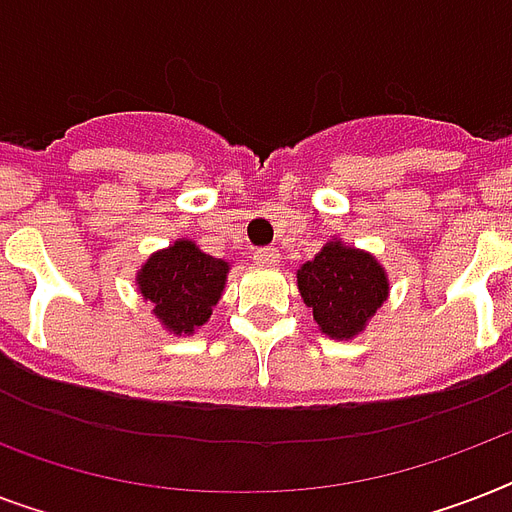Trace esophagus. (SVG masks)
Returning a JSON list of instances; mask_svg holds the SVG:
<instances>
[{
    "mask_svg": "<svg viewBox=\"0 0 512 512\" xmlns=\"http://www.w3.org/2000/svg\"><path fill=\"white\" fill-rule=\"evenodd\" d=\"M255 260L263 265H276L281 260V255L276 247H260L255 249Z\"/></svg>",
    "mask_w": 512,
    "mask_h": 512,
    "instance_id": "obj_1",
    "label": "esophagus"
}]
</instances>
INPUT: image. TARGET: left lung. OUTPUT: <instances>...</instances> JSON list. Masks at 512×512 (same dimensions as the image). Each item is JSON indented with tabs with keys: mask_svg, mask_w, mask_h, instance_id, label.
I'll return each instance as SVG.
<instances>
[{
	"mask_svg": "<svg viewBox=\"0 0 512 512\" xmlns=\"http://www.w3.org/2000/svg\"><path fill=\"white\" fill-rule=\"evenodd\" d=\"M297 289L324 335L353 340L388 300L390 284L369 252L335 239L297 271Z\"/></svg>",
	"mask_w": 512,
	"mask_h": 512,
	"instance_id": "obj_1",
	"label": "left lung"
}]
</instances>
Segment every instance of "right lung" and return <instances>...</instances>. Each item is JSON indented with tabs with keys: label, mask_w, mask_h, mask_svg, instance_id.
I'll return each instance as SVG.
<instances>
[{
	"label": "right lung",
	"mask_w": 512,
	"mask_h": 512,
	"mask_svg": "<svg viewBox=\"0 0 512 512\" xmlns=\"http://www.w3.org/2000/svg\"><path fill=\"white\" fill-rule=\"evenodd\" d=\"M228 263L201 252L191 239H177L148 257L135 281L143 300L172 335H193L207 324L228 279Z\"/></svg>",
	"instance_id": "obj_1"
}]
</instances>
